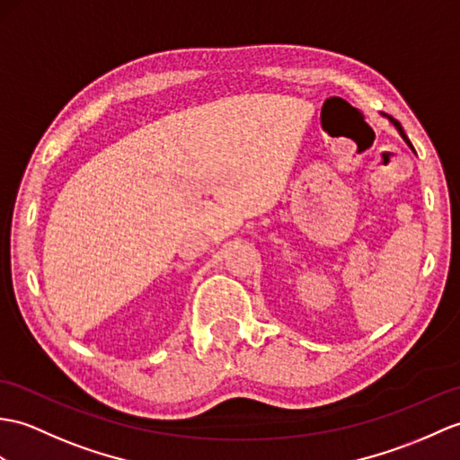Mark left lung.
Wrapping results in <instances>:
<instances>
[{
    "instance_id": "left-lung-1",
    "label": "left lung",
    "mask_w": 460,
    "mask_h": 460,
    "mask_svg": "<svg viewBox=\"0 0 460 460\" xmlns=\"http://www.w3.org/2000/svg\"><path fill=\"white\" fill-rule=\"evenodd\" d=\"M380 115H384V117H386V119L394 125V127H396V129H398V133H400V137L403 138V141L405 143H408V146L411 148V151L415 153V148H413V145H411V141H410V138H408V135H405V131H403V127H402V123L396 119V117H392V115H388V113H380Z\"/></svg>"
}]
</instances>
